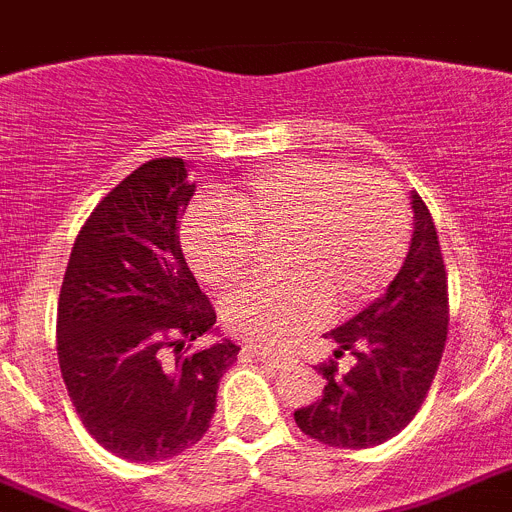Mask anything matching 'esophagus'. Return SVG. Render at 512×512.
I'll list each match as a JSON object with an SVG mask.
<instances>
[{"label": "esophagus", "mask_w": 512, "mask_h": 512, "mask_svg": "<svg viewBox=\"0 0 512 512\" xmlns=\"http://www.w3.org/2000/svg\"><path fill=\"white\" fill-rule=\"evenodd\" d=\"M243 355H246V357H256V360L266 362V365H272V368H282V365H287V357L274 355V352H266V349L246 347V349H243Z\"/></svg>", "instance_id": "obj_1"}]
</instances>
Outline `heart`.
<instances>
[{"mask_svg": "<svg viewBox=\"0 0 512 512\" xmlns=\"http://www.w3.org/2000/svg\"><path fill=\"white\" fill-rule=\"evenodd\" d=\"M412 220L399 186L378 170L300 160L269 170L251 189L204 204L183 225V251L212 290L251 274L256 244L287 240L279 287H243L222 305L227 331L272 347L321 326L383 290L404 264Z\"/></svg>", "mask_w": 512, "mask_h": 512, "instance_id": "obj_1", "label": "heart"}]
</instances>
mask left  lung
<instances>
[{
	"label": "left lung",
	"mask_w": 512,
	"mask_h": 512,
	"mask_svg": "<svg viewBox=\"0 0 512 512\" xmlns=\"http://www.w3.org/2000/svg\"><path fill=\"white\" fill-rule=\"evenodd\" d=\"M414 235L404 266L381 298L329 331L334 357L349 349L352 368L318 365L326 378L316 404L295 412L300 430L331 448H370L399 435L425 401L448 336V277L438 230L422 196L412 194Z\"/></svg>",
	"instance_id": "left-lung-1"
}]
</instances>
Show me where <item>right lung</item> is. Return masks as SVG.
Segmentation results:
<instances>
[{
    "label": "right lung",
    "mask_w": 512,
    "mask_h": 512,
    "mask_svg": "<svg viewBox=\"0 0 512 512\" xmlns=\"http://www.w3.org/2000/svg\"><path fill=\"white\" fill-rule=\"evenodd\" d=\"M194 191L181 157L139 165L87 217L61 282V378L87 432L126 461L199 443L238 360L230 339L191 352L217 321L178 238Z\"/></svg>",
    "instance_id": "right-lung-1"
}]
</instances>
